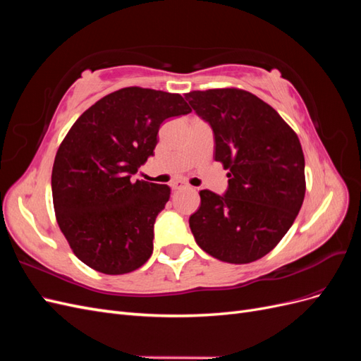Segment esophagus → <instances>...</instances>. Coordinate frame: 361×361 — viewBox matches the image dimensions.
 <instances>
[{
	"mask_svg": "<svg viewBox=\"0 0 361 361\" xmlns=\"http://www.w3.org/2000/svg\"><path fill=\"white\" fill-rule=\"evenodd\" d=\"M170 187L174 191H179V190H183V188H188V185L185 183V182H182V180H174V182L170 183Z\"/></svg>",
	"mask_w": 361,
	"mask_h": 361,
	"instance_id": "esophagus-1",
	"label": "esophagus"
}]
</instances>
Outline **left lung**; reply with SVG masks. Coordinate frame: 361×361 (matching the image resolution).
I'll return each mask as SVG.
<instances>
[{
  "instance_id": "8db88e82",
  "label": "left lung",
  "mask_w": 361,
  "mask_h": 361,
  "mask_svg": "<svg viewBox=\"0 0 361 361\" xmlns=\"http://www.w3.org/2000/svg\"><path fill=\"white\" fill-rule=\"evenodd\" d=\"M185 99L211 126L214 158L228 170L224 194L200 191L191 232L207 255L250 264L280 243L301 209L300 140L274 108L245 90L190 92Z\"/></svg>"
}]
</instances>
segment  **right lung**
<instances>
[{
	"instance_id": "obj_1",
	"label": "right lung",
	"mask_w": 361,
	"mask_h": 361,
	"mask_svg": "<svg viewBox=\"0 0 361 361\" xmlns=\"http://www.w3.org/2000/svg\"><path fill=\"white\" fill-rule=\"evenodd\" d=\"M188 113L180 94L126 87L73 123L54 161L51 188L57 223L85 265L117 276L147 262L170 187L133 176L154 155L164 120Z\"/></svg>"
}]
</instances>
